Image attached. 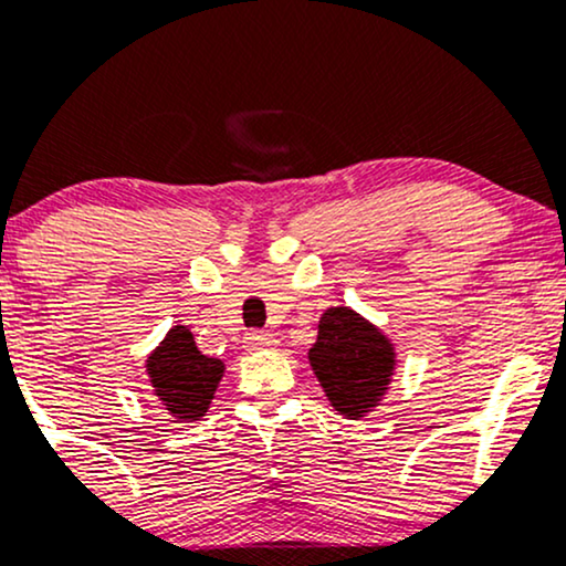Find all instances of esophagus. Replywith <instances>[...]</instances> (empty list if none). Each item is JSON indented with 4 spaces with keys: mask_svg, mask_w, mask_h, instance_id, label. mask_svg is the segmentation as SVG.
<instances>
[{
    "mask_svg": "<svg viewBox=\"0 0 566 566\" xmlns=\"http://www.w3.org/2000/svg\"><path fill=\"white\" fill-rule=\"evenodd\" d=\"M247 348L250 350H265V348H276V337L271 333H263V329H252L244 337Z\"/></svg>",
    "mask_w": 566,
    "mask_h": 566,
    "instance_id": "34e87169",
    "label": "esophagus"
}]
</instances>
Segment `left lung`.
<instances>
[{
	"instance_id": "8db88e82",
	"label": "left lung",
	"mask_w": 566,
	"mask_h": 566,
	"mask_svg": "<svg viewBox=\"0 0 566 566\" xmlns=\"http://www.w3.org/2000/svg\"><path fill=\"white\" fill-rule=\"evenodd\" d=\"M308 361L329 405L350 420H361L391 386L396 350L373 322L348 305H335L322 314Z\"/></svg>"
}]
</instances>
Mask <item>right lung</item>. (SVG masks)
<instances>
[{
    "label": "right lung",
    "mask_w": 566,
    "mask_h": 566,
    "mask_svg": "<svg viewBox=\"0 0 566 566\" xmlns=\"http://www.w3.org/2000/svg\"><path fill=\"white\" fill-rule=\"evenodd\" d=\"M223 373V361L201 354L191 329L184 324H175L146 359L154 396L172 415L175 423H193L205 418Z\"/></svg>",
    "instance_id": "obj_1"
}]
</instances>
